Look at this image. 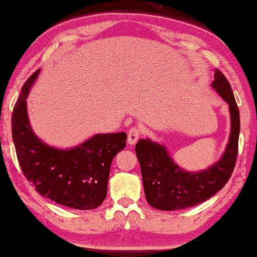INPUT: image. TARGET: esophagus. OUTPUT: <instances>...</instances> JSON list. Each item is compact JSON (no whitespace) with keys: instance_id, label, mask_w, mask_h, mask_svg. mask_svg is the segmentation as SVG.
Masks as SVG:
<instances>
[{"instance_id":"obj_1","label":"esophagus","mask_w":257,"mask_h":257,"mask_svg":"<svg viewBox=\"0 0 257 257\" xmlns=\"http://www.w3.org/2000/svg\"><path fill=\"white\" fill-rule=\"evenodd\" d=\"M140 135H141V132L139 128L136 127H133L132 129H129L128 132V143L130 146H134L137 142V140L140 139Z\"/></svg>"}]
</instances>
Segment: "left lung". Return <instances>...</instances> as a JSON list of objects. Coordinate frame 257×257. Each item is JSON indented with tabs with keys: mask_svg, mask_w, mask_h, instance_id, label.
I'll return each mask as SVG.
<instances>
[{
	"mask_svg": "<svg viewBox=\"0 0 257 257\" xmlns=\"http://www.w3.org/2000/svg\"><path fill=\"white\" fill-rule=\"evenodd\" d=\"M212 88L228 104L230 133L222 156L207 169L191 172L175 163L163 143L141 139L135 151L142 171L143 187L150 206L162 211H175L201 204L222 189L236 163L240 113L230 85L215 70Z\"/></svg>",
	"mask_w": 257,
	"mask_h": 257,
	"instance_id": "1",
	"label": "left lung"
}]
</instances>
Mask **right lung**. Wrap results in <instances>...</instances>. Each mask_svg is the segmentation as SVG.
Here are the masks:
<instances>
[{
    "instance_id": "right-lung-1",
    "label": "right lung",
    "mask_w": 257,
    "mask_h": 257,
    "mask_svg": "<svg viewBox=\"0 0 257 257\" xmlns=\"http://www.w3.org/2000/svg\"><path fill=\"white\" fill-rule=\"evenodd\" d=\"M39 71L25 81L13 111V140L22 171L41 196L57 204L80 211L99 207L107 196L111 162L125 148L127 134H95L68 149L46 144L32 130L27 106Z\"/></svg>"
}]
</instances>
